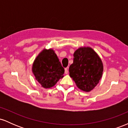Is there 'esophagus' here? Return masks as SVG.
Returning <instances> with one entry per match:
<instances>
[{"mask_svg":"<svg viewBox=\"0 0 128 128\" xmlns=\"http://www.w3.org/2000/svg\"><path fill=\"white\" fill-rule=\"evenodd\" d=\"M68 67H67V68H65V73H66V74H67V73H68Z\"/></svg>","mask_w":128,"mask_h":128,"instance_id":"1","label":"esophagus"}]
</instances>
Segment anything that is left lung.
<instances>
[{"mask_svg":"<svg viewBox=\"0 0 128 128\" xmlns=\"http://www.w3.org/2000/svg\"><path fill=\"white\" fill-rule=\"evenodd\" d=\"M73 56V63L69 67L70 76L79 89L90 92L102 77V61L90 48H79L74 52Z\"/></svg>","mask_w":128,"mask_h":128,"instance_id":"left-lung-1","label":"left lung"}]
</instances>
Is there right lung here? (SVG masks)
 I'll use <instances>...</instances> for the list:
<instances>
[{
    "label": "right lung",
    "instance_id": "1",
    "mask_svg": "<svg viewBox=\"0 0 128 128\" xmlns=\"http://www.w3.org/2000/svg\"><path fill=\"white\" fill-rule=\"evenodd\" d=\"M36 80L44 88L52 87L63 78L64 68L52 49L43 50L36 58L32 66Z\"/></svg>",
    "mask_w": 128,
    "mask_h": 128
}]
</instances>
